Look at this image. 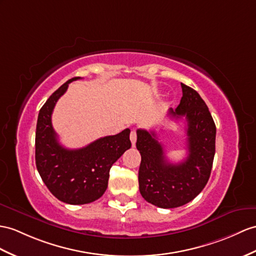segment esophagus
I'll return each mask as SVG.
<instances>
[{"instance_id":"obj_1","label":"esophagus","mask_w":256,"mask_h":256,"mask_svg":"<svg viewBox=\"0 0 256 256\" xmlns=\"http://www.w3.org/2000/svg\"><path fill=\"white\" fill-rule=\"evenodd\" d=\"M130 141L132 143V146H136V132L134 130H132V132H130Z\"/></svg>"}]
</instances>
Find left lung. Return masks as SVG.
<instances>
[{
  "label": "left lung",
  "mask_w": 256,
  "mask_h": 256,
  "mask_svg": "<svg viewBox=\"0 0 256 256\" xmlns=\"http://www.w3.org/2000/svg\"><path fill=\"white\" fill-rule=\"evenodd\" d=\"M178 108L168 112L172 118L186 122L188 156L179 164L170 163L154 132L136 130V148L141 154L139 190L146 201L162 208H179L192 201L210 175L215 155L216 126L200 94L182 84Z\"/></svg>",
  "instance_id": "obj_1"
}]
</instances>
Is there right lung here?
<instances>
[{"mask_svg": "<svg viewBox=\"0 0 256 256\" xmlns=\"http://www.w3.org/2000/svg\"><path fill=\"white\" fill-rule=\"evenodd\" d=\"M78 79L66 81L48 98L39 112L36 130V170L55 198L72 205L88 204L101 198L108 188L112 165L132 146L128 128L81 148L60 146L52 126V113L68 84Z\"/></svg>", "mask_w": 256, "mask_h": 256, "instance_id": "right-lung-1", "label": "right lung"}]
</instances>
